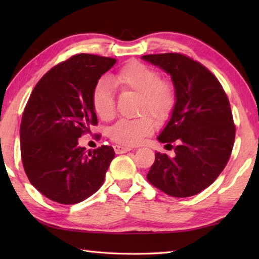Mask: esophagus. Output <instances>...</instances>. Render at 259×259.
<instances>
[{"mask_svg": "<svg viewBox=\"0 0 259 259\" xmlns=\"http://www.w3.org/2000/svg\"><path fill=\"white\" fill-rule=\"evenodd\" d=\"M113 149H114V152L118 153V155H120V153H125L131 150L130 147H123V146H119V145H114L113 146Z\"/></svg>", "mask_w": 259, "mask_h": 259, "instance_id": "1", "label": "esophagus"}]
</instances>
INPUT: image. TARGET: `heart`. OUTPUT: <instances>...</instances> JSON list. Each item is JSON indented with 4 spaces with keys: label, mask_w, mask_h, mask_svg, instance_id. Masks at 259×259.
Masks as SVG:
<instances>
[{
    "label": "heart",
    "mask_w": 259,
    "mask_h": 259,
    "mask_svg": "<svg viewBox=\"0 0 259 259\" xmlns=\"http://www.w3.org/2000/svg\"><path fill=\"white\" fill-rule=\"evenodd\" d=\"M114 87L122 91L139 95L137 112L138 118L120 119L108 130L112 141L123 146L141 144L156 128L155 120L167 119L175 108L177 96L172 82L162 79L159 71L139 61L123 65L111 76ZM92 106L102 120H111L115 113V100L112 85L107 80H100L93 88Z\"/></svg>",
    "instance_id": "obj_1"
}]
</instances>
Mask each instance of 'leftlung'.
Returning a JSON list of instances; mask_svg holds the SVG:
<instances>
[{
  "mask_svg": "<svg viewBox=\"0 0 259 259\" xmlns=\"http://www.w3.org/2000/svg\"><path fill=\"white\" fill-rule=\"evenodd\" d=\"M142 59L171 75L176 101L171 119L158 140L175 157L156 153L147 178L172 197H190L210 186L232 155L236 126L228 97L205 65L183 53L147 54Z\"/></svg>",
  "mask_w": 259,
  "mask_h": 259,
  "instance_id": "obj_1",
  "label": "left lung"
}]
</instances>
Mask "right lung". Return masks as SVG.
I'll list each match as a JSON object with an SVG mask.
<instances>
[{
  "instance_id": "right-lung-1",
  "label": "right lung",
  "mask_w": 259,
  "mask_h": 259,
  "mask_svg": "<svg viewBox=\"0 0 259 259\" xmlns=\"http://www.w3.org/2000/svg\"><path fill=\"white\" fill-rule=\"evenodd\" d=\"M117 60L80 53L49 70L22 114L21 158L30 183L63 205L85 200L102 186L114 158L110 146L85 152L78 138L98 124L92 91Z\"/></svg>"
}]
</instances>
